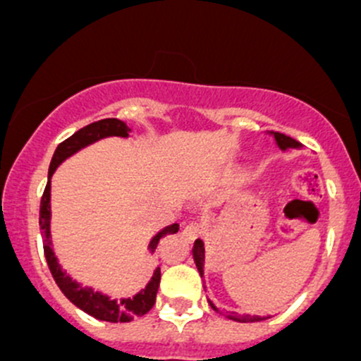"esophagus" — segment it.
Returning <instances> with one entry per match:
<instances>
[{
    "instance_id": "34e87169",
    "label": "esophagus",
    "mask_w": 361,
    "mask_h": 361,
    "mask_svg": "<svg viewBox=\"0 0 361 361\" xmlns=\"http://www.w3.org/2000/svg\"><path fill=\"white\" fill-rule=\"evenodd\" d=\"M202 232H204V227L201 224H197V221H192V224H188L187 227L183 228V235L187 241H194V239H197Z\"/></svg>"
}]
</instances>
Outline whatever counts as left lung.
<instances>
[{"instance_id": "left-lung-1", "label": "left lung", "mask_w": 361, "mask_h": 361, "mask_svg": "<svg viewBox=\"0 0 361 361\" xmlns=\"http://www.w3.org/2000/svg\"><path fill=\"white\" fill-rule=\"evenodd\" d=\"M274 137L276 141H278L279 147L283 148V150H286V148H297L300 147V143L298 141H295L293 137L286 136V134H281V133H274ZM194 260H195V265H197L199 272H204V246H202V241L201 239H197L194 245ZM211 307L214 309V311H218L216 307H214L213 304H211ZM228 318L231 319H235V322H243V323H253V322H262V319L265 318H260V316H250V314H235V312H232V314H228Z\"/></svg>"}]
</instances>
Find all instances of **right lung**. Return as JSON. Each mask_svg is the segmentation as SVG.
<instances>
[{"label":"right lung","instance_id":"obj_1","mask_svg":"<svg viewBox=\"0 0 361 361\" xmlns=\"http://www.w3.org/2000/svg\"><path fill=\"white\" fill-rule=\"evenodd\" d=\"M130 129L118 118H103L97 120V122L89 123V126L82 127L80 130H76L73 136H69L68 140H64L63 143H59V147L54 152L52 162L49 167V181H47V187L43 190L42 202H39V228H42L43 235V251H45L47 265H49L50 272H52V278L56 279L57 286L61 288L69 300L80 307L82 311H85L87 314L94 316L97 319H103V322L110 323H127L133 318L137 316H143L154 307L155 304V295H157L159 283H160V269H157L152 278V281L148 283L147 288L141 290L140 293L134 295L133 298H122V300H110L108 297L101 295L99 292H94L90 288H83L78 283L73 281L66 272L61 271L59 264H57V258L54 257L52 248H50V176L54 174L56 167L63 162L64 159L73 155L75 152H78L80 148L87 147V145L94 143V141L101 140V137L106 136H129ZM180 231V225L174 224L171 227L164 228L162 232H159L157 235L152 241L150 250H157L159 241L162 238L169 234H176Z\"/></svg>","mask_w":361,"mask_h":361}]
</instances>
